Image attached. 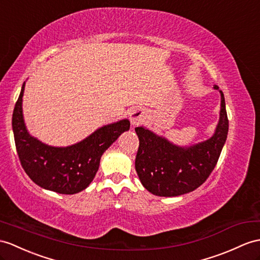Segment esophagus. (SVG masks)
<instances>
[{
	"label": "esophagus",
	"instance_id": "1",
	"mask_svg": "<svg viewBox=\"0 0 260 260\" xmlns=\"http://www.w3.org/2000/svg\"><path fill=\"white\" fill-rule=\"evenodd\" d=\"M145 115H147V112H145L141 108L132 109L130 111V121H131V124L134 125V126H136V125H139L140 123H142L144 120H145Z\"/></svg>",
	"mask_w": 260,
	"mask_h": 260
}]
</instances>
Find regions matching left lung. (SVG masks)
I'll return each instance as SVG.
<instances>
[{
  "label": "left lung",
  "instance_id": "1",
  "mask_svg": "<svg viewBox=\"0 0 260 260\" xmlns=\"http://www.w3.org/2000/svg\"><path fill=\"white\" fill-rule=\"evenodd\" d=\"M218 90V86H214ZM220 92L219 121L213 137L191 147H179L149 129L138 126L136 171L142 185L157 196L192 192L210 176L229 134L224 93Z\"/></svg>",
  "mask_w": 260,
  "mask_h": 260
}]
</instances>
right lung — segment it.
Wrapping results in <instances>:
<instances>
[{
  "instance_id": "right-lung-1",
  "label": "right lung",
  "mask_w": 260,
  "mask_h": 260,
  "mask_svg": "<svg viewBox=\"0 0 260 260\" xmlns=\"http://www.w3.org/2000/svg\"><path fill=\"white\" fill-rule=\"evenodd\" d=\"M25 82L13 117L18 159L29 179L39 186L59 194H76L90 184L99 169L101 155L118 137L130 128L128 119L101 126L84 140L69 147H52L31 137L25 126L22 98Z\"/></svg>"
}]
</instances>
